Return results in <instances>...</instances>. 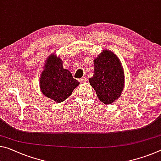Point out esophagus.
I'll return each instance as SVG.
<instances>
[{
	"mask_svg": "<svg viewBox=\"0 0 161 161\" xmlns=\"http://www.w3.org/2000/svg\"><path fill=\"white\" fill-rule=\"evenodd\" d=\"M79 81H80V82H81V83H85V82H86V77L81 78Z\"/></svg>",
	"mask_w": 161,
	"mask_h": 161,
	"instance_id": "1",
	"label": "esophagus"
}]
</instances>
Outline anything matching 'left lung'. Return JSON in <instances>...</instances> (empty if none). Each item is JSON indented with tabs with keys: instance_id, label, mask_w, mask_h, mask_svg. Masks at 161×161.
I'll return each instance as SVG.
<instances>
[{
	"instance_id": "8db88e82",
	"label": "left lung",
	"mask_w": 161,
	"mask_h": 161,
	"mask_svg": "<svg viewBox=\"0 0 161 161\" xmlns=\"http://www.w3.org/2000/svg\"><path fill=\"white\" fill-rule=\"evenodd\" d=\"M94 75L89 80L90 85L102 103H113L124 88L125 75L120 61L110 51L104 50L94 60Z\"/></svg>"
}]
</instances>
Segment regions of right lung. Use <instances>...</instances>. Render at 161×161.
Listing matches in <instances>:
<instances>
[{"label": "right lung", "instance_id": "obj_1", "mask_svg": "<svg viewBox=\"0 0 161 161\" xmlns=\"http://www.w3.org/2000/svg\"><path fill=\"white\" fill-rule=\"evenodd\" d=\"M80 82L69 71L63 68L59 57L52 54L47 59L40 78V87L46 97L62 103L69 97Z\"/></svg>", "mask_w": 161, "mask_h": 161}]
</instances>
